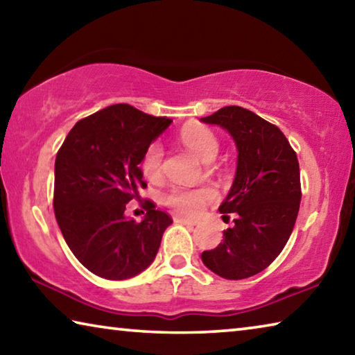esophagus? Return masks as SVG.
<instances>
[{"label":"esophagus","instance_id":"1","mask_svg":"<svg viewBox=\"0 0 355 355\" xmlns=\"http://www.w3.org/2000/svg\"><path fill=\"white\" fill-rule=\"evenodd\" d=\"M175 222H180V224H184V225H191V227H194V225L199 224V220L183 218V216H177V218H175Z\"/></svg>","mask_w":355,"mask_h":355}]
</instances>
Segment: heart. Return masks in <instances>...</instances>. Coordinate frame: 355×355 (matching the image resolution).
<instances>
[{
    "instance_id": "b5f03b06",
    "label": "heart",
    "mask_w": 355,
    "mask_h": 355,
    "mask_svg": "<svg viewBox=\"0 0 355 355\" xmlns=\"http://www.w3.org/2000/svg\"><path fill=\"white\" fill-rule=\"evenodd\" d=\"M183 146L194 153L203 163H211L219 150V142L209 131L200 125L186 127L180 135ZM161 164H163V147L158 142L152 144L147 148L142 158V172L150 180H156L161 175ZM214 199V192L211 189H189L183 186H173L164 196V203L171 208L177 209L184 214H197L207 202Z\"/></svg>"
}]
</instances>
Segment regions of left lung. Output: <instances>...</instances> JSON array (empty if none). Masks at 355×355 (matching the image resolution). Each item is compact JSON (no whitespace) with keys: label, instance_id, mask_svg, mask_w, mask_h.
Here are the masks:
<instances>
[{"label":"left lung","instance_id":"obj_1","mask_svg":"<svg viewBox=\"0 0 355 355\" xmlns=\"http://www.w3.org/2000/svg\"><path fill=\"white\" fill-rule=\"evenodd\" d=\"M203 123L228 131L238 150L236 173L219 211L235 213V225L202 261L222 279L241 280L266 269L293 232L300 203L296 152L285 135L255 112L225 106Z\"/></svg>","mask_w":355,"mask_h":355}]
</instances>
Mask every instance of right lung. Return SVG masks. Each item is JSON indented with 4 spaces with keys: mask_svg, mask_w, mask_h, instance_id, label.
Instances as JSON below:
<instances>
[{
    "mask_svg": "<svg viewBox=\"0 0 355 355\" xmlns=\"http://www.w3.org/2000/svg\"><path fill=\"white\" fill-rule=\"evenodd\" d=\"M172 119L119 103L76 122L55 163V214L65 243L84 268L107 280H125L153 263L172 224L155 209L137 224L127 203L147 186L139 164Z\"/></svg>",
    "mask_w": 355,
    "mask_h": 355,
    "instance_id": "obj_1",
    "label": "right lung"
}]
</instances>
